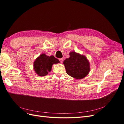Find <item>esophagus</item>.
<instances>
[{"label":"esophagus","mask_w":124,"mask_h":124,"mask_svg":"<svg viewBox=\"0 0 124 124\" xmlns=\"http://www.w3.org/2000/svg\"><path fill=\"white\" fill-rule=\"evenodd\" d=\"M59 61L61 62V63H62V62H63V58H59Z\"/></svg>","instance_id":"obj_1"}]
</instances>
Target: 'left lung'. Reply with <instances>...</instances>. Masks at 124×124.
<instances>
[{"label": "left lung", "mask_w": 124, "mask_h": 124, "mask_svg": "<svg viewBox=\"0 0 124 124\" xmlns=\"http://www.w3.org/2000/svg\"><path fill=\"white\" fill-rule=\"evenodd\" d=\"M70 57L63 61L66 72L70 76L77 79L85 78L90 71L89 62L84 55L75 52H71Z\"/></svg>", "instance_id": "1"}]
</instances>
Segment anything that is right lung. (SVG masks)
Returning <instances> with one entry per match:
<instances>
[{
	"label": "right lung",
	"mask_w": 124,
	"mask_h": 124,
	"mask_svg": "<svg viewBox=\"0 0 124 124\" xmlns=\"http://www.w3.org/2000/svg\"><path fill=\"white\" fill-rule=\"evenodd\" d=\"M59 62V60L54 56H48L45 54H42L33 62V68L38 76L43 77L51 71L52 65Z\"/></svg>",
	"instance_id": "add662e5"
}]
</instances>
